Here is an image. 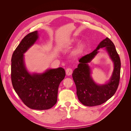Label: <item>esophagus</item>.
<instances>
[{"label": "esophagus", "mask_w": 131, "mask_h": 131, "mask_svg": "<svg viewBox=\"0 0 131 131\" xmlns=\"http://www.w3.org/2000/svg\"><path fill=\"white\" fill-rule=\"evenodd\" d=\"M66 74L67 75H72L73 73V70L72 68H68L66 69Z\"/></svg>", "instance_id": "1"}]
</instances>
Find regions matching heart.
I'll use <instances>...</instances> for the list:
<instances>
[{
  "instance_id": "obj_1",
  "label": "heart",
  "mask_w": 131,
  "mask_h": 131,
  "mask_svg": "<svg viewBox=\"0 0 131 131\" xmlns=\"http://www.w3.org/2000/svg\"><path fill=\"white\" fill-rule=\"evenodd\" d=\"M83 48H84V46H83V45H81L80 47H79L78 51H81V50H82V49H83Z\"/></svg>"
}]
</instances>
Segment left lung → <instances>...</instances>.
Here are the masks:
<instances>
[{"label":"left lung","instance_id":"1","mask_svg":"<svg viewBox=\"0 0 131 131\" xmlns=\"http://www.w3.org/2000/svg\"><path fill=\"white\" fill-rule=\"evenodd\" d=\"M106 47L114 63L113 74L110 81L104 85L96 84L90 77V69L87 64L97 53V50ZM78 68L72 74L76 85L79 100L86 106L101 105L108 101L115 93L120 79L121 61L114 43L108 38L102 41L92 52L85 55L79 59Z\"/></svg>","mask_w":131,"mask_h":131}]
</instances>
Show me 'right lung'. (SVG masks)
Masks as SVG:
<instances>
[{
    "label": "right lung",
    "instance_id": "add662e5",
    "mask_svg": "<svg viewBox=\"0 0 131 131\" xmlns=\"http://www.w3.org/2000/svg\"><path fill=\"white\" fill-rule=\"evenodd\" d=\"M38 38V31L28 34L15 49L11 58V78L15 92L26 106L47 110L56 104L58 87L66 76L63 68L49 69L41 74H30L23 61V53Z\"/></svg>",
    "mask_w": 131,
    "mask_h": 131
}]
</instances>
